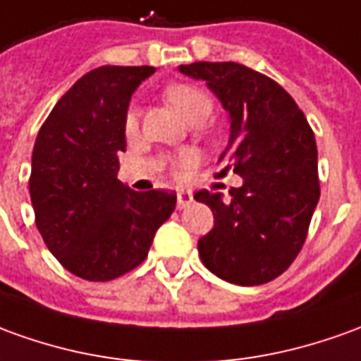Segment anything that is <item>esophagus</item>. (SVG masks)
Here are the masks:
<instances>
[{
  "instance_id": "1",
  "label": "esophagus",
  "mask_w": 361,
  "mask_h": 361,
  "mask_svg": "<svg viewBox=\"0 0 361 361\" xmlns=\"http://www.w3.org/2000/svg\"><path fill=\"white\" fill-rule=\"evenodd\" d=\"M190 202H192V195H190L188 190H180V192L176 195V206H178V210L190 206Z\"/></svg>"
}]
</instances>
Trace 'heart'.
<instances>
[{"label": "heart", "mask_w": 361, "mask_h": 361, "mask_svg": "<svg viewBox=\"0 0 361 361\" xmlns=\"http://www.w3.org/2000/svg\"><path fill=\"white\" fill-rule=\"evenodd\" d=\"M166 102L173 106V108L186 119L190 121L192 118L198 116H208L210 109H212V100L208 98V94L200 88H196L192 84H173L165 90ZM137 114L135 109H129L123 119V129H126V135L133 137L137 133ZM196 163L195 155L190 151H180L178 155L173 157L171 161V169L176 176L185 175L188 169H192Z\"/></svg>", "instance_id": "1"}]
</instances>
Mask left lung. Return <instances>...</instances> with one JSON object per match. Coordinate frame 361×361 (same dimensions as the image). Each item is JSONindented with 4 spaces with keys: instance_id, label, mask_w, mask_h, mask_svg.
I'll list each match as a JSON object with an SVG mask.
<instances>
[{
    "instance_id": "obj_1",
    "label": "left lung",
    "mask_w": 361,
    "mask_h": 361,
    "mask_svg": "<svg viewBox=\"0 0 361 361\" xmlns=\"http://www.w3.org/2000/svg\"><path fill=\"white\" fill-rule=\"evenodd\" d=\"M178 71L204 80L230 114L218 159L243 178L224 200L200 190L214 228L198 240L200 259L220 279L253 287L279 277L302 250L320 198L318 151L305 114L269 76L238 62H192Z\"/></svg>"
}]
</instances>
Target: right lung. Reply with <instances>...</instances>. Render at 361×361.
Returning a JSON list of instances; mask_svg holds the SVG:
<instances>
[{"instance_id": "add662e5", "label": "right lung", "mask_w": 361, "mask_h": 361, "mask_svg": "<svg viewBox=\"0 0 361 361\" xmlns=\"http://www.w3.org/2000/svg\"><path fill=\"white\" fill-rule=\"evenodd\" d=\"M153 66H100L56 102L39 129L29 195L35 224L64 269L111 281L147 257L175 192H137L118 180L131 94Z\"/></svg>"}]
</instances>
